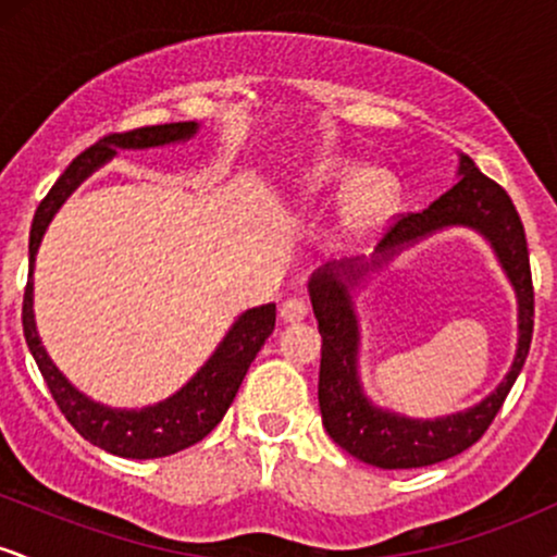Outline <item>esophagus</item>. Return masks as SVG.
Returning <instances> with one entry per match:
<instances>
[{
    "label": "esophagus",
    "instance_id": "obj_1",
    "mask_svg": "<svg viewBox=\"0 0 557 557\" xmlns=\"http://www.w3.org/2000/svg\"><path fill=\"white\" fill-rule=\"evenodd\" d=\"M309 314V304H306L304 298H287L283 306H280V317H283V322H300V319H306Z\"/></svg>",
    "mask_w": 557,
    "mask_h": 557
}]
</instances>
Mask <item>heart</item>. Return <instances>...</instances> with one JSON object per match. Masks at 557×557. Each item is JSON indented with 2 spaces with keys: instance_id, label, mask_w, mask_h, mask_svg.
I'll return each instance as SVG.
<instances>
[{
  "instance_id": "b5f03b06",
  "label": "heart",
  "mask_w": 557,
  "mask_h": 557,
  "mask_svg": "<svg viewBox=\"0 0 557 557\" xmlns=\"http://www.w3.org/2000/svg\"><path fill=\"white\" fill-rule=\"evenodd\" d=\"M354 182L348 194L343 198V227L348 233H367L380 225L393 214L398 207V181L389 172L367 170L363 172L359 164L348 162V159H324L317 168H311L298 181L300 198L309 203L322 201L324 196L337 194L345 185Z\"/></svg>"
}]
</instances>
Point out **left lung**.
I'll return each instance as SVG.
<instances>
[{"label": "left lung", "mask_w": 557, "mask_h": 557, "mask_svg": "<svg viewBox=\"0 0 557 557\" xmlns=\"http://www.w3.org/2000/svg\"><path fill=\"white\" fill-rule=\"evenodd\" d=\"M458 181L424 212L403 214L372 261H332L309 280V296L322 335L319 408L324 430L345 453L376 469H419L458 456L487 432L508 398L529 356L534 332V287L529 248L513 201L495 181L482 175L474 159L461 154ZM445 226L476 228L493 246L520 298V348L511 372L484 401L466 412L437 420H411L374 407L358 380V318L349 290L363 273L379 269L403 247Z\"/></svg>", "instance_id": "8db88e82"}]
</instances>
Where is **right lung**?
<instances>
[{
	"label": "right lung",
	"mask_w": 557,
	"mask_h": 557,
	"mask_svg": "<svg viewBox=\"0 0 557 557\" xmlns=\"http://www.w3.org/2000/svg\"><path fill=\"white\" fill-rule=\"evenodd\" d=\"M198 123H168V125H149L136 127L127 133H110L101 140H96L91 149H86L70 162V168L62 172L60 181L52 185L47 198L38 203L34 225H30V272L28 285H25L23 296V335L28 343V350L34 354L38 372L47 382L49 393L65 419L75 426V432L83 440L101 447V450L112 453L120 458H164L172 453L185 450V447L196 445L198 440L207 437L209 432L220 424L225 411L238 393L243 376H246L251 361L264 345L267 337L274 330V304L257 306L248 309L246 314L235 319L233 327L216 345V350L209 356L198 372L190 376L185 385L170 395L168 400L157 403V406L146 408H110L101 406L83 395L78 387L67 382V376L54 367L49 359L47 348L41 345V337L36 332L34 319V261L36 251L41 246L44 233H47L49 222L57 214V209L65 203V198L73 194L78 185L99 170L101 164L110 162L117 154V149H154V146L177 144V140L194 138Z\"/></svg>",
	"instance_id": "add662e5"
}]
</instances>
